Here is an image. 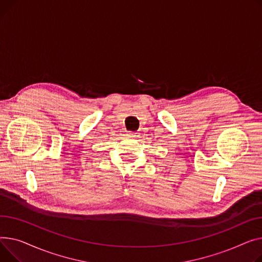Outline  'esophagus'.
<instances>
[{
    "label": "esophagus",
    "mask_w": 262,
    "mask_h": 262,
    "mask_svg": "<svg viewBox=\"0 0 262 262\" xmlns=\"http://www.w3.org/2000/svg\"><path fill=\"white\" fill-rule=\"evenodd\" d=\"M137 134H138V133H136V132H128V135H129V136H133V137H136Z\"/></svg>",
    "instance_id": "esophagus-1"
}]
</instances>
